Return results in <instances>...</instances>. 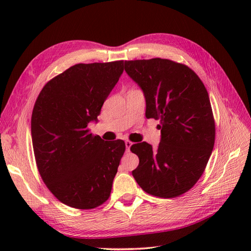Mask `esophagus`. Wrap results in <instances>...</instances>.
<instances>
[{"label": "esophagus", "mask_w": 251, "mask_h": 251, "mask_svg": "<svg viewBox=\"0 0 251 251\" xmlns=\"http://www.w3.org/2000/svg\"><path fill=\"white\" fill-rule=\"evenodd\" d=\"M125 146H126V151L129 152L130 151V147L132 146V142L127 140V141H125Z\"/></svg>", "instance_id": "obj_1"}]
</instances>
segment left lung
I'll list each match as a JSON object with an SVG mask.
<instances>
[{
    "mask_svg": "<svg viewBox=\"0 0 251 251\" xmlns=\"http://www.w3.org/2000/svg\"><path fill=\"white\" fill-rule=\"evenodd\" d=\"M125 71L145 95L147 119L161 120L156 150L145 141L131 146L139 157L132 176L149 194H183L204 173L215 145L206 87L189 67L168 59L125 61Z\"/></svg>",
    "mask_w": 251,
    "mask_h": 251,
    "instance_id": "8db88e82",
    "label": "left lung"
}]
</instances>
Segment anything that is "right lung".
I'll list each match as a JSON object with an SVG mask.
<instances>
[{"instance_id":"obj_1","label":"right lung","mask_w":251,"mask_h":251,"mask_svg":"<svg viewBox=\"0 0 251 251\" xmlns=\"http://www.w3.org/2000/svg\"><path fill=\"white\" fill-rule=\"evenodd\" d=\"M124 65L78 63L50 79L35 101L31 135L37 169L57 200L70 207L92 209L110 196L125 142L104 141L87 125L98 122Z\"/></svg>"}]
</instances>
